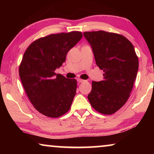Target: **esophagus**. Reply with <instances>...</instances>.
<instances>
[{"instance_id":"obj_1","label":"esophagus","mask_w":154,"mask_h":154,"mask_svg":"<svg viewBox=\"0 0 154 154\" xmlns=\"http://www.w3.org/2000/svg\"><path fill=\"white\" fill-rule=\"evenodd\" d=\"M77 82L79 83H82V82H84L85 80L82 79H77Z\"/></svg>"}]
</instances>
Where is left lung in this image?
Listing matches in <instances>:
<instances>
[{
	"instance_id": "1",
	"label": "left lung",
	"mask_w": 154,
	"mask_h": 154,
	"mask_svg": "<svg viewBox=\"0 0 154 154\" xmlns=\"http://www.w3.org/2000/svg\"><path fill=\"white\" fill-rule=\"evenodd\" d=\"M83 35L92 49L96 65L104 71L103 81L92 82L88 98L99 113L113 114L126 103L137 77L139 60L134 46L116 33L99 30Z\"/></svg>"
}]
</instances>
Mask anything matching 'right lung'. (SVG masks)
Returning a JSON list of instances; mask_svg holds the SVG:
<instances>
[{
    "mask_svg": "<svg viewBox=\"0 0 154 154\" xmlns=\"http://www.w3.org/2000/svg\"><path fill=\"white\" fill-rule=\"evenodd\" d=\"M82 33L51 34L28 46L19 68L21 82L34 107L49 118H58L71 108L76 94L77 80L66 79L55 70L82 38Z\"/></svg>",
    "mask_w": 154,
    "mask_h": 154,
    "instance_id": "1",
    "label": "right lung"
}]
</instances>
